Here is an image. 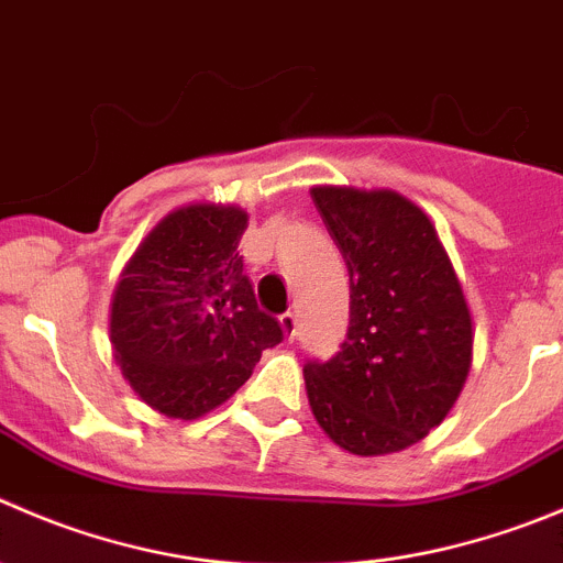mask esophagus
<instances>
[{
	"mask_svg": "<svg viewBox=\"0 0 563 563\" xmlns=\"http://www.w3.org/2000/svg\"><path fill=\"white\" fill-rule=\"evenodd\" d=\"M278 325H282V334H285V340H296L298 336V314L296 312H285L282 318H278Z\"/></svg>",
	"mask_w": 563,
	"mask_h": 563,
	"instance_id": "esophagus-1",
	"label": "esophagus"
}]
</instances>
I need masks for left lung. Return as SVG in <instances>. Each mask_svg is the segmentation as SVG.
<instances>
[{"mask_svg": "<svg viewBox=\"0 0 563 563\" xmlns=\"http://www.w3.org/2000/svg\"><path fill=\"white\" fill-rule=\"evenodd\" d=\"M312 201L351 276L342 351L303 367L309 409L353 456L428 437L473 365V314L431 218L395 190L318 185Z\"/></svg>", "mask_w": 563, "mask_h": 563, "instance_id": "1", "label": "left lung"}]
</instances>
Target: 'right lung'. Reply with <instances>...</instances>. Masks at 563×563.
I'll list each match as a JSON object with an SVG mask.
<instances>
[{"label": "right lung", "mask_w": 563, "mask_h": 563, "mask_svg": "<svg viewBox=\"0 0 563 563\" xmlns=\"http://www.w3.org/2000/svg\"><path fill=\"white\" fill-rule=\"evenodd\" d=\"M249 212L187 205L146 234L110 303L115 362L143 404L196 420L232 398L282 342L276 318L256 307L240 238Z\"/></svg>", "instance_id": "1"}]
</instances>
